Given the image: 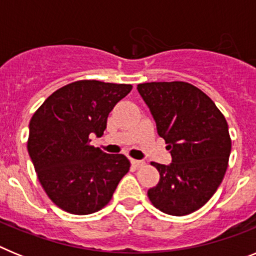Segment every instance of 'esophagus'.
Listing matches in <instances>:
<instances>
[{
    "label": "esophagus",
    "instance_id": "esophagus-1",
    "mask_svg": "<svg viewBox=\"0 0 256 256\" xmlns=\"http://www.w3.org/2000/svg\"><path fill=\"white\" fill-rule=\"evenodd\" d=\"M130 162H132V165L134 166V168H141V166H144V162H142V160L132 159L130 160Z\"/></svg>",
    "mask_w": 256,
    "mask_h": 256
}]
</instances>
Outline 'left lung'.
<instances>
[{
	"instance_id": "obj_1",
	"label": "left lung",
	"mask_w": 256,
	"mask_h": 256,
	"mask_svg": "<svg viewBox=\"0 0 256 256\" xmlns=\"http://www.w3.org/2000/svg\"><path fill=\"white\" fill-rule=\"evenodd\" d=\"M150 108L172 162H152L159 183L148 191L156 209L187 216L204 206L222 183L228 166V124L212 98L186 82H151L137 86Z\"/></svg>"
}]
</instances>
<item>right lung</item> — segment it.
I'll use <instances>...</instances> for the list:
<instances>
[{"mask_svg":"<svg viewBox=\"0 0 256 256\" xmlns=\"http://www.w3.org/2000/svg\"><path fill=\"white\" fill-rule=\"evenodd\" d=\"M130 84L78 80L55 91L32 116L28 152L47 196L60 209L92 214L112 200L130 160L90 144Z\"/></svg>","mask_w":256,"mask_h":256,"instance_id":"add662e5","label":"right lung"}]
</instances>
